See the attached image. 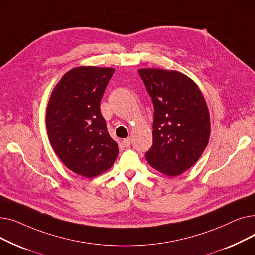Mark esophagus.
<instances>
[{"instance_id": "esophagus-1", "label": "esophagus", "mask_w": 255, "mask_h": 255, "mask_svg": "<svg viewBox=\"0 0 255 255\" xmlns=\"http://www.w3.org/2000/svg\"><path fill=\"white\" fill-rule=\"evenodd\" d=\"M122 143H123V146H125V148H129L130 144H131V138H130V137H127V138L123 139Z\"/></svg>"}]
</instances>
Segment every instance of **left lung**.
<instances>
[{"mask_svg":"<svg viewBox=\"0 0 255 255\" xmlns=\"http://www.w3.org/2000/svg\"><path fill=\"white\" fill-rule=\"evenodd\" d=\"M154 105L153 144L149 164L169 177L189 169L204 153L210 137V115L196 84L178 71L140 69Z\"/></svg>","mask_w":255,"mask_h":255,"instance_id":"obj_1","label":"left lung"}]
</instances>
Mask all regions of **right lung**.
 Segmentation results:
<instances>
[{"label": "right lung", "instance_id": "right-lung-1", "mask_svg": "<svg viewBox=\"0 0 255 255\" xmlns=\"http://www.w3.org/2000/svg\"><path fill=\"white\" fill-rule=\"evenodd\" d=\"M114 72L113 68L77 67L64 74L48 101L46 128L51 146L67 167L86 178L111 168L119 154L100 111Z\"/></svg>", "mask_w": 255, "mask_h": 255}]
</instances>
